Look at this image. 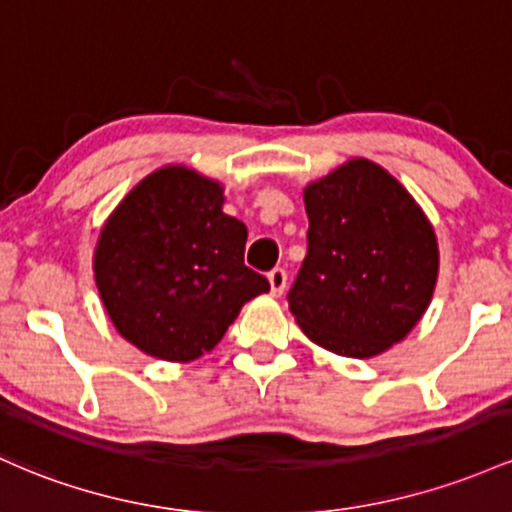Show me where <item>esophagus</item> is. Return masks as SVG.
Returning <instances> with one entry per match:
<instances>
[{
	"instance_id": "34e87169",
	"label": "esophagus",
	"mask_w": 512,
	"mask_h": 512,
	"mask_svg": "<svg viewBox=\"0 0 512 512\" xmlns=\"http://www.w3.org/2000/svg\"><path fill=\"white\" fill-rule=\"evenodd\" d=\"M269 279V289H272L274 296H282L286 289V269L284 267H274L272 272L267 274Z\"/></svg>"
}]
</instances>
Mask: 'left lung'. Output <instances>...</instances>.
Instances as JSON below:
<instances>
[{"label":"left lung","instance_id":"obj_1","mask_svg":"<svg viewBox=\"0 0 512 512\" xmlns=\"http://www.w3.org/2000/svg\"><path fill=\"white\" fill-rule=\"evenodd\" d=\"M308 252L291 313L316 345L374 357L411 333L437 282V240L413 196L357 157L303 192Z\"/></svg>","mask_w":512,"mask_h":512}]
</instances>
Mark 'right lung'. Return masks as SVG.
<instances>
[{
	"label": "right lung",
	"instance_id": "1",
	"mask_svg": "<svg viewBox=\"0 0 512 512\" xmlns=\"http://www.w3.org/2000/svg\"><path fill=\"white\" fill-rule=\"evenodd\" d=\"M223 189L187 167L145 177L111 213L94 277L116 330L138 350L189 362L213 350L245 301L269 291L245 265L247 228Z\"/></svg>",
	"mask_w": 512,
	"mask_h": 512
}]
</instances>
